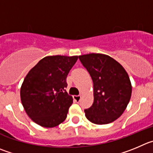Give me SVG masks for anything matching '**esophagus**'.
<instances>
[{"instance_id": "obj_1", "label": "esophagus", "mask_w": 153, "mask_h": 153, "mask_svg": "<svg viewBox=\"0 0 153 153\" xmlns=\"http://www.w3.org/2000/svg\"><path fill=\"white\" fill-rule=\"evenodd\" d=\"M81 95H78V96H73V99L75 100V101H76L77 102H80V100H81Z\"/></svg>"}]
</instances>
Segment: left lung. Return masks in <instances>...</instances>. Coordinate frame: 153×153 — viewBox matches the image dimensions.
<instances>
[{
	"label": "left lung",
	"mask_w": 153,
	"mask_h": 153,
	"mask_svg": "<svg viewBox=\"0 0 153 153\" xmlns=\"http://www.w3.org/2000/svg\"><path fill=\"white\" fill-rule=\"evenodd\" d=\"M94 83V102L85 109L92 123L105 125L119 118L131 96L129 76L122 65L107 55L90 53L78 56Z\"/></svg>",
	"instance_id": "obj_1"
}]
</instances>
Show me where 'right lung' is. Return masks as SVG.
Returning <instances> with one entry per match:
<instances>
[{"label":"right lung","instance_id":"add662e5","mask_svg":"<svg viewBox=\"0 0 153 153\" xmlns=\"http://www.w3.org/2000/svg\"><path fill=\"white\" fill-rule=\"evenodd\" d=\"M77 59L78 56H46L27 74L21 87V101L34 122L53 128L66 118L73 102L65 91L66 78Z\"/></svg>","mask_w":153,"mask_h":153}]
</instances>
